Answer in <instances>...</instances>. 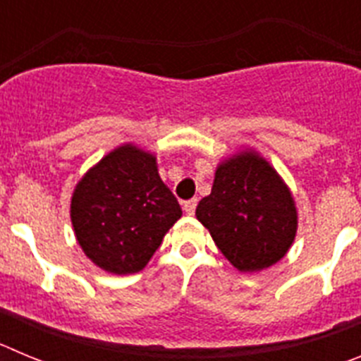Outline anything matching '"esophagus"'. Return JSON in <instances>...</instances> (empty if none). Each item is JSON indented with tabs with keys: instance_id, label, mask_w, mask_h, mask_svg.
Segmentation results:
<instances>
[{
	"instance_id": "esophagus-1",
	"label": "esophagus",
	"mask_w": 361,
	"mask_h": 361,
	"mask_svg": "<svg viewBox=\"0 0 361 361\" xmlns=\"http://www.w3.org/2000/svg\"><path fill=\"white\" fill-rule=\"evenodd\" d=\"M184 212H186V215H193L197 209V199H191V200H186V202L183 204Z\"/></svg>"
}]
</instances>
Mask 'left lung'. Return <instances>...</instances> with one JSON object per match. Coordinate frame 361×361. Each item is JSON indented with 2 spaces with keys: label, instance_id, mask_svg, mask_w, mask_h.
Listing matches in <instances>:
<instances>
[{
  "label": "left lung",
  "instance_id": "8db88e82",
  "mask_svg": "<svg viewBox=\"0 0 361 361\" xmlns=\"http://www.w3.org/2000/svg\"><path fill=\"white\" fill-rule=\"evenodd\" d=\"M197 219L238 271H260L288 253L296 235L291 191L269 162L244 152L216 168Z\"/></svg>",
  "mask_w": 361,
  "mask_h": 361
}]
</instances>
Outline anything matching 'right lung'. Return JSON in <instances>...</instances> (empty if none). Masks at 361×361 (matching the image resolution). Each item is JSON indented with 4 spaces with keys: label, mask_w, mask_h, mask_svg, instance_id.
Wrapping results in <instances>:
<instances>
[{
    "label": "right lung",
    "mask_w": 361,
    "mask_h": 361,
    "mask_svg": "<svg viewBox=\"0 0 361 361\" xmlns=\"http://www.w3.org/2000/svg\"><path fill=\"white\" fill-rule=\"evenodd\" d=\"M183 215L152 153L132 145L108 153L79 180L70 216L79 245L116 275L141 271Z\"/></svg>",
    "instance_id": "add662e5"
}]
</instances>
